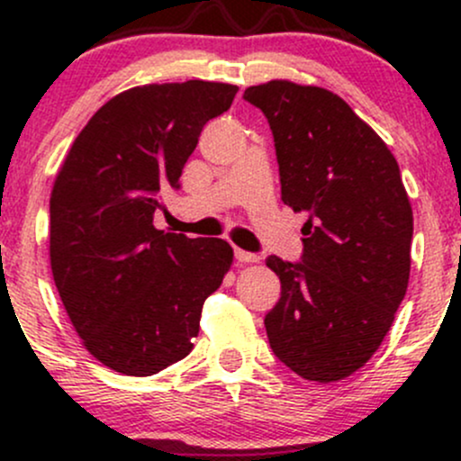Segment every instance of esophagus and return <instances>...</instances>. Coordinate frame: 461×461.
I'll return each instance as SVG.
<instances>
[{"label": "esophagus", "mask_w": 461, "mask_h": 461, "mask_svg": "<svg viewBox=\"0 0 461 461\" xmlns=\"http://www.w3.org/2000/svg\"><path fill=\"white\" fill-rule=\"evenodd\" d=\"M236 260L240 264H253V262H260V256H256V253H249V251H242V249H236Z\"/></svg>", "instance_id": "1"}]
</instances>
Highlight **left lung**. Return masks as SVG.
<instances>
[{
  "label": "left lung",
  "instance_id": "1",
  "mask_svg": "<svg viewBox=\"0 0 461 461\" xmlns=\"http://www.w3.org/2000/svg\"><path fill=\"white\" fill-rule=\"evenodd\" d=\"M245 99L271 125L282 201L310 216L301 262L267 260L282 282L268 342L303 379L340 382L382 345L410 282L414 214L399 164L327 88L271 79Z\"/></svg>",
  "mask_w": 461,
  "mask_h": 461
}]
</instances>
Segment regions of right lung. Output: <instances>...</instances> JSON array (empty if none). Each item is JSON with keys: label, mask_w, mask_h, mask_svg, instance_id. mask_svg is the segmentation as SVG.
<instances>
[{"label": "right lung", "mask_w": 461, "mask_h": 461, "mask_svg": "<svg viewBox=\"0 0 461 461\" xmlns=\"http://www.w3.org/2000/svg\"><path fill=\"white\" fill-rule=\"evenodd\" d=\"M234 84H147L91 116L50 199V260L82 345L104 366L149 377L190 353L203 301L234 262L221 238L153 227L203 125L230 110Z\"/></svg>", "instance_id": "1"}]
</instances>
